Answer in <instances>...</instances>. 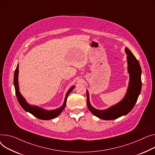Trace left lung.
Masks as SVG:
<instances>
[{"mask_svg": "<svg viewBox=\"0 0 155 155\" xmlns=\"http://www.w3.org/2000/svg\"><path fill=\"white\" fill-rule=\"evenodd\" d=\"M127 55L128 72L130 76L128 87L126 94L118 104L105 110H98L92 107L89 97L88 91L87 90V103L89 110L97 117L105 120H115L127 115L133 109L137 101L141 90V69L139 61L133 55L131 51L125 48Z\"/></svg>", "mask_w": 155, "mask_h": 155, "instance_id": "left-lung-1", "label": "left lung"}]
</instances>
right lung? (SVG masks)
Masks as SVG:
<instances>
[{
	"instance_id": "obj_1",
	"label": "right lung",
	"mask_w": 155,
	"mask_h": 155,
	"mask_svg": "<svg viewBox=\"0 0 155 155\" xmlns=\"http://www.w3.org/2000/svg\"><path fill=\"white\" fill-rule=\"evenodd\" d=\"M18 79V64H17V68L15 70L14 78V87H15L16 96H17L19 104L20 105V106L22 107V108L27 112L31 113V114L33 115L34 117H37L38 119L44 120H49L51 119L55 118L57 117H58L61 112H62L63 110L65 108V107L66 106V102H67V97H68V95L70 94V93L75 88V86H73L71 88H70V89L67 91L65 97L64 104L60 107H59L57 109L52 110H47L44 109L42 108H40L38 106L32 105H30L29 104H28L26 100L22 95V94H20V92L19 91Z\"/></svg>"
}]
</instances>
